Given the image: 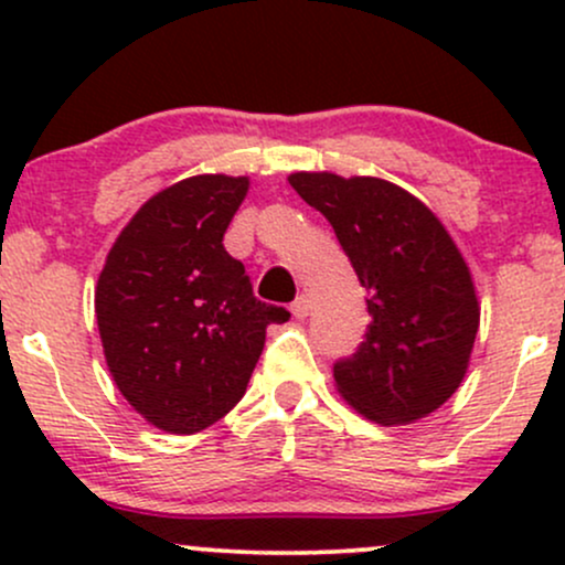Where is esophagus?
<instances>
[{
    "label": "esophagus",
    "mask_w": 565,
    "mask_h": 565,
    "mask_svg": "<svg viewBox=\"0 0 565 565\" xmlns=\"http://www.w3.org/2000/svg\"><path fill=\"white\" fill-rule=\"evenodd\" d=\"M291 313H295V319H305V316L310 313V300L305 295L297 297L295 302H291Z\"/></svg>",
    "instance_id": "1"
}]
</instances>
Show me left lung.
I'll list each match as a JSON object with an SVG mask.
<instances>
[{
  "instance_id": "1",
  "label": "left lung",
  "mask_w": 565,
  "mask_h": 565,
  "mask_svg": "<svg viewBox=\"0 0 565 565\" xmlns=\"http://www.w3.org/2000/svg\"><path fill=\"white\" fill-rule=\"evenodd\" d=\"M366 289L364 342L334 364L342 398L380 425H408L449 401L478 334L476 289L438 217L380 178L295 172Z\"/></svg>"
}]
</instances>
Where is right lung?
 Returning <instances> with one entry per match:
<instances>
[{"instance_id":"obj_1","label":"right lung","mask_w":565,"mask_h":565,"mask_svg":"<svg viewBox=\"0 0 565 565\" xmlns=\"http://www.w3.org/2000/svg\"><path fill=\"white\" fill-rule=\"evenodd\" d=\"M249 180L199 174L140 206L97 278L95 313L116 387L151 425L199 433L242 401L268 323L289 310L257 300L223 246Z\"/></svg>"}]
</instances>
